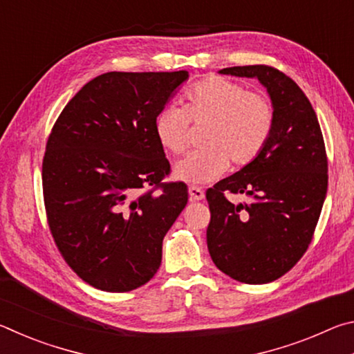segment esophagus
Returning a JSON list of instances; mask_svg holds the SVG:
<instances>
[{"label":"esophagus","instance_id":"1","mask_svg":"<svg viewBox=\"0 0 354 354\" xmlns=\"http://www.w3.org/2000/svg\"><path fill=\"white\" fill-rule=\"evenodd\" d=\"M189 196H190L192 201H200V200L205 198V192H203V189L196 187V185H190Z\"/></svg>","mask_w":354,"mask_h":354}]
</instances>
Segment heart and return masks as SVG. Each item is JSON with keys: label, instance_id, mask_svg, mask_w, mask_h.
Returning a JSON list of instances; mask_svg holds the SVG:
<instances>
[{"label": "heart", "instance_id": "obj_1", "mask_svg": "<svg viewBox=\"0 0 354 354\" xmlns=\"http://www.w3.org/2000/svg\"><path fill=\"white\" fill-rule=\"evenodd\" d=\"M189 122H209L203 147L178 160L173 175L189 184H207L230 167L253 162L270 140L274 109L266 95L250 92L242 84L209 76L192 86L184 107L165 106L154 118V134L171 154H181L189 143Z\"/></svg>", "mask_w": 354, "mask_h": 354}]
</instances>
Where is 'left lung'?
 <instances>
[{
	"label": "left lung",
	"instance_id": "8db88e82",
	"mask_svg": "<svg viewBox=\"0 0 354 354\" xmlns=\"http://www.w3.org/2000/svg\"><path fill=\"white\" fill-rule=\"evenodd\" d=\"M257 77L270 95L274 127L253 162L207 189V250L218 270L245 284H266L306 253L328 189V158L313 104L297 82L268 65L220 70ZM242 193L232 203L224 195Z\"/></svg>",
	"mask_w": 354,
	"mask_h": 354
}]
</instances>
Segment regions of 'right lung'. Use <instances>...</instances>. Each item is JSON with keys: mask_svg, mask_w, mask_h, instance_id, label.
Wrapping results in <instances>:
<instances>
[{"mask_svg": "<svg viewBox=\"0 0 354 354\" xmlns=\"http://www.w3.org/2000/svg\"><path fill=\"white\" fill-rule=\"evenodd\" d=\"M185 70L109 71L88 81L56 120L41 164L48 226L71 270L106 292L147 284L187 185L164 183L170 162L154 118Z\"/></svg>", "mask_w": 354, "mask_h": 354, "instance_id": "1", "label": "right lung"}]
</instances>
